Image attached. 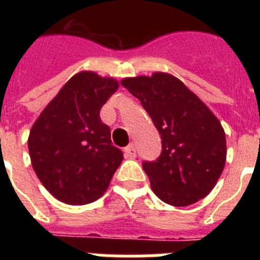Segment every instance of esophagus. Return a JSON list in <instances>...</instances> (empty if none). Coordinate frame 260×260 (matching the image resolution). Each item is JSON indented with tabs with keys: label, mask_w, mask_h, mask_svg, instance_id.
<instances>
[{
	"label": "esophagus",
	"mask_w": 260,
	"mask_h": 260,
	"mask_svg": "<svg viewBox=\"0 0 260 260\" xmlns=\"http://www.w3.org/2000/svg\"><path fill=\"white\" fill-rule=\"evenodd\" d=\"M123 153H125V157L127 158H134L137 156V147H135L134 143H130L127 147H125L123 150Z\"/></svg>",
	"instance_id": "34e87169"
}]
</instances>
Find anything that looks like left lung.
Segmentation results:
<instances>
[{
  "label": "left lung",
  "mask_w": 260,
  "mask_h": 260,
  "mask_svg": "<svg viewBox=\"0 0 260 260\" xmlns=\"http://www.w3.org/2000/svg\"><path fill=\"white\" fill-rule=\"evenodd\" d=\"M139 99L161 137V153L143 161L152 191L165 203L185 207L211 192L226 158L219 119L180 79L165 73L121 82Z\"/></svg>",
  "instance_id": "obj_1"
}]
</instances>
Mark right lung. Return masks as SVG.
I'll list each match as a JSON object with an SVG mask.
<instances>
[{
  "mask_svg": "<svg viewBox=\"0 0 260 260\" xmlns=\"http://www.w3.org/2000/svg\"><path fill=\"white\" fill-rule=\"evenodd\" d=\"M118 82L82 71L47 105L28 137L32 167L45 189L58 201L82 206L98 201L123 160L110 141L100 109Z\"/></svg>",
  "mask_w": 260,
  "mask_h": 260,
  "instance_id": "add662e5",
  "label": "right lung"
}]
</instances>
